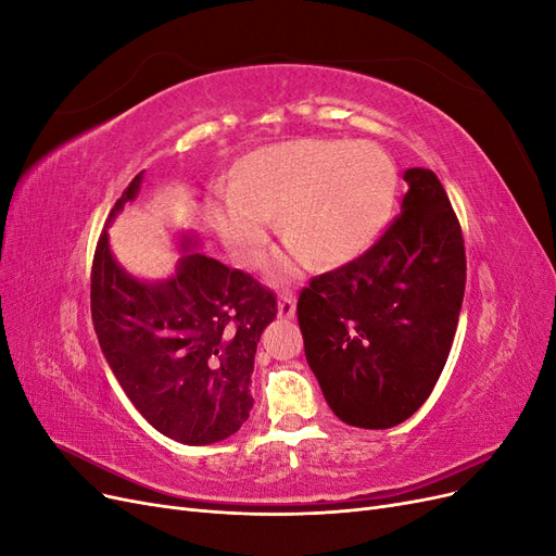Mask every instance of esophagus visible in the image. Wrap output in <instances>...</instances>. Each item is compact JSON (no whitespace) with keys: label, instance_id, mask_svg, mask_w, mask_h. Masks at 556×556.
I'll list each match as a JSON object with an SVG mask.
<instances>
[{"label":"esophagus","instance_id":"esophagus-1","mask_svg":"<svg viewBox=\"0 0 556 556\" xmlns=\"http://www.w3.org/2000/svg\"><path fill=\"white\" fill-rule=\"evenodd\" d=\"M294 313H296L294 296L292 294H280V299H278V315L282 319H290V317H294Z\"/></svg>","mask_w":556,"mask_h":556}]
</instances>
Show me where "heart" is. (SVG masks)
<instances>
[{"instance_id":"b5f03b06","label":"heart","mask_w":556,"mask_h":556,"mask_svg":"<svg viewBox=\"0 0 556 556\" xmlns=\"http://www.w3.org/2000/svg\"><path fill=\"white\" fill-rule=\"evenodd\" d=\"M396 182L392 157L371 141L294 139L245 155L208 213L243 266L262 260L278 215L290 245L276 271L288 276L306 257L341 266L371 248L390 223Z\"/></svg>"}]
</instances>
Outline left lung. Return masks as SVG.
Here are the masks:
<instances>
[{
    "instance_id": "left-lung-1",
    "label": "left lung",
    "mask_w": 556,
    "mask_h": 556,
    "mask_svg": "<svg viewBox=\"0 0 556 556\" xmlns=\"http://www.w3.org/2000/svg\"><path fill=\"white\" fill-rule=\"evenodd\" d=\"M401 213L376 245L301 290L306 359L336 417L390 429L429 399L447 362L466 288L457 215L429 169L403 174Z\"/></svg>"
}]
</instances>
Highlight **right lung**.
Instances as JSON below:
<instances>
[{
  "instance_id": "add662e5",
  "label": "right lung",
  "mask_w": 556,
  "mask_h": 556,
  "mask_svg": "<svg viewBox=\"0 0 556 556\" xmlns=\"http://www.w3.org/2000/svg\"><path fill=\"white\" fill-rule=\"evenodd\" d=\"M134 176L109 223L139 194ZM166 280H139L99 237L90 308L99 345L129 401L150 425L185 445L229 439L252 408L250 374L260 336L278 313L276 294L255 278L190 250Z\"/></svg>"
}]
</instances>
